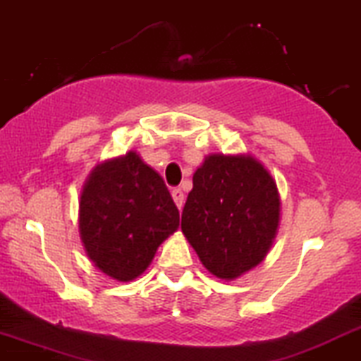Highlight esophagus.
<instances>
[{
  "instance_id": "obj_1",
  "label": "esophagus",
  "mask_w": 361,
  "mask_h": 361,
  "mask_svg": "<svg viewBox=\"0 0 361 361\" xmlns=\"http://www.w3.org/2000/svg\"><path fill=\"white\" fill-rule=\"evenodd\" d=\"M171 195H173L174 204H176V207H178V209L183 207V204H185V193H183V190H181V188H173V190H171Z\"/></svg>"
}]
</instances>
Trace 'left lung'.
<instances>
[{"label": "left lung", "mask_w": 361, "mask_h": 361, "mask_svg": "<svg viewBox=\"0 0 361 361\" xmlns=\"http://www.w3.org/2000/svg\"><path fill=\"white\" fill-rule=\"evenodd\" d=\"M279 207L276 181L259 161L214 154L193 174L181 231L209 272L235 279L267 255Z\"/></svg>", "instance_id": "left-lung-1"}]
</instances>
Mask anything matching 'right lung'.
<instances>
[{"label": "right lung", "mask_w": 361, "mask_h": 361, "mask_svg": "<svg viewBox=\"0 0 361 361\" xmlns=\"http://www.w3.org/2000/svg\"><path fill=\"white\" fill-rule=\"evenodd\" d=\"M178 226L168 187L137 152L97 166L87 180L78 229L87 257L104 274L135 279Z\"/></svg>", "instance_id": "1"}]
</instances>
